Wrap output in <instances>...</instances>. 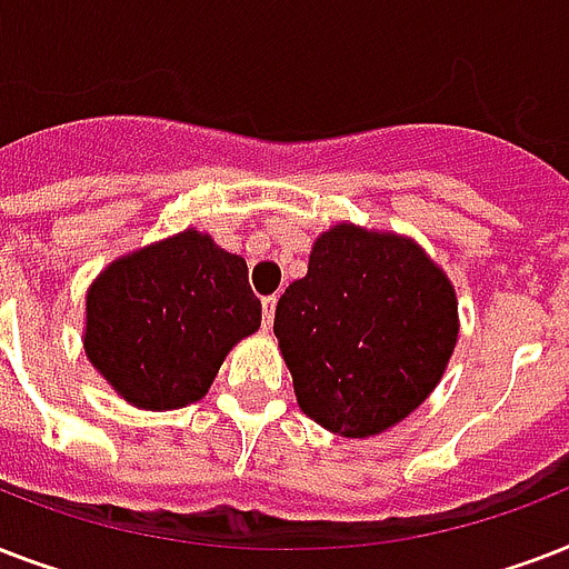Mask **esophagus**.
<instances>
[{
  "instance_id": "34e87169",
  "label": "esophagus",
  "mask_w": 569,
  "mask_h": 569,
  "mask_svg": "<svg viewBox=\"0 0 569 569\" xmlns=\"http://www.w3.org/2000/svg\"><path fill=\"white\" fill-rule=\"evenodd\" d=\"M274 310H277V295H268V298H262V316H266L268 328H271V321H274Z\"/></svg>"
}]
</instances>
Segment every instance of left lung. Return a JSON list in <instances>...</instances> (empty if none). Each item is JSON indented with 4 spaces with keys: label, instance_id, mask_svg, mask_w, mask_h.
I'll list each match as a JSON object with an SVG mask.
<instances>
[{
    "label": "left lung",
    "instance_id": "obj_1",
    "mask_svg": "<svg viewBox=\"0 0 569 569\" xmlns=\"http://www.w3.org/2000/svg\"><path fill=\"white\" fill-rule=\"evenodd\" d=\"M455 286L413 239L337 223L289 283L274 337L303 413L339 437H372L440 383L458 342Z\"/></svg>",
    "mask_w": 569,
    "mask_h": 569
}]
</instances>
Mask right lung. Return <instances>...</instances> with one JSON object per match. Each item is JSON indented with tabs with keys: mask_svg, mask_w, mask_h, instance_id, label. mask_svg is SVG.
<instances>
[{
	"mask_svg": "<svg viewBox=\"0 0 569 569\" xmlns=\"http://www.w3.org/2000/svg\"><path fill=\"white\" fill-rule=\"evenodd\" d=\"M248 262L200 230L114 259L84 298V355L141 410H177L209 392L230 348L259 330Z\"/></svg>",
	"mask_w": 569,
	"mask_h": 569,
	"instance_id": "add662e5",
	"label": "right lung"
}]
</instances>
